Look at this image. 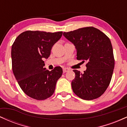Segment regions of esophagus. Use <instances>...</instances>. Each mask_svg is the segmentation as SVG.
I'll use <instances>...</instances> for the list:
<instances>
[{
    "mask_svg": "<svg viewBox=\"0 0 127 127\" xmlns=\"http://www.w3.org/2000/svg\"><path fill=\"white\" fill-rule=\"evenodd\" d=\"M63 71L64 73H65V72H68V71H69V69H68V68L65 67V68H63Z\"/></svg>",
    "mask_w": 127,
    "mask_h": 127,
    "instance_id": "34e87169",
    "label": "esophagus"
}]
</instances>
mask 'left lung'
<instances>
[{
    "label": "left lung",
    "mask_w": 127,
    "mask_h": 127,
    "mask_svg": "<svg viewBox=\"0 0 127 127\" xmlns=\"http://www.w3.org/2000/svg\"><path fill=\"white\" fill-rule=\"evenodd\" d=\"M63 35L75 45L77 60L87 62V70L83 73L73 70L75 78L72 82L73 91L84 100L98 98L109 87L115 67L110 39L93 27L64 32Z\"/></svg>",
    "instance_id": "1"
}]
</instances>
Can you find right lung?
<instances>
[{
    "label": "right lung",
    "instance_id": "obj_1",
    "mask_svg": "<svg viewBox=\"0 0 127 127\" xmlns=\"http://www.w3.org/2000/svg\"><path fill=\"white\" fill-rule=\"evenodd\" d=\"M63 32H24L12 45L11 57L14 75L23 92L37 100L54 94L56 83L63 73L57 66L49 71L43 67V59H48L53 45L62 36Z\"/></svg>",
    "mask_w": 127,
    "mask_h": 127
}]
</instances>
